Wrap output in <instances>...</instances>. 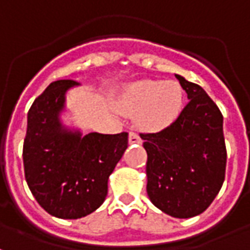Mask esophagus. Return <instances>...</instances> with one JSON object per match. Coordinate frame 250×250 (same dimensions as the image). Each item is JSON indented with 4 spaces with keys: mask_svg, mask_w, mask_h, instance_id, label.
I'll return each instance as SVG.
<instances>
[{
    "mask_svg": "<svg viewBox=\"0 0 250 250\" xmlns=\"http://www.w3.org/2000/svg\"><path fill=\"white\" fill-rule=\"evenodd\" d=\"M128 142H130V145H141L142 139L139 138L138 134H135V132H130V135H128Z\"/></svg>",
    "mask_w": 250,
    "mask_h": 250,
    "instance_id": "obj_1",
    "label": "esophagus"
}]
</instances>
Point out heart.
<instances>
[{"mask_svg":"<svg viewBox=\"0 0 250 250\" xmlns=\"http://www.w3.org/2000/svg\"><path fill=\"white\" fill-rule=\"evenodd\" d=\"M184 102V88L178 82L139 80L118 93L114 107L120 114L135 116L142 131L159 132L177 120Z\"/></svg>","mask_w":250,"mask_h":250,"instance_id":"obj_1","label":"heart"}]
</instances>
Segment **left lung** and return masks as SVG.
<instances>
[{
	"label": "left lung",
	"mask_w": 250,
	"mask_h": 250,
	"mask_svg": "<svg viewBox=\"0 0 250 250\" xmlns=\"http://www.w3.org/2000/svg\"><path fill=\"white\" fill-rule=\"evenodd\" d=\"M188 103L177 120L157 134H142L147 151V194L174 218L204 213L225 179L224 118L198 84L175 75Z\"/></svg>",
	"instance_id": "obj_1"
}]
</instances>
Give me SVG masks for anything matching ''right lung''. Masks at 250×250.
I'll return each instance as SVG.
<instances>
[{"instance_id": "obj_1", "label": "right lung", "mask_w": 250, "mask_h": 250, "mask_svg": "<svg viewBox=\"0 0 250 250\" xmlns=\"http://www.w3.org/2000/svg\"><path fill=\"white\" fill-rule=\"evenodd\" d=\"M75 80L51 83L28 112L24 141L26 184L49 214L77 220L100 208L108 193V178L125 148L128 134L89 132L66 125V92Z\"/></svg>"}]
</instances>
